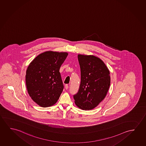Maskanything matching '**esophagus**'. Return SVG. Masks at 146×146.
<instances>
[{"mask_svg": "<svg viewBox=\"0 0 146 146\" xmlns=\"http://www.w3.org/2000/svg\"><path fill=\"white\" fill-rule=\"evenodd\" d=\"M65 88H66V90H68V88H69V86H68V84H66V85H65Z\"/></svg>", "mask_w": 146, "mask_h": 146, "instance_id": "esophagus-1", "label": "esophagus"}]
</instances>
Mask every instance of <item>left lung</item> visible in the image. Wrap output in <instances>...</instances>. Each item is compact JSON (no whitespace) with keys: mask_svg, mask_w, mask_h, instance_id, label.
Returning a JSON list of instances; mask_svg holds the SVG:
<instances>
[{"mask_svg":"<svg viewBox=\"0 0 146 146\" xmlns=\"http://www.w3.org/2000/svg\"><path fill=\"white\" fill-rule=\"evenodd\" d=\"M81 71L75 104L83 110H92L105 99L110 85V71L103 61L93 55L78 54Z\"/></svg>","mask_w":146,"mask_h":146,"instance_id":"1","label":"left lung"}]
</instances>
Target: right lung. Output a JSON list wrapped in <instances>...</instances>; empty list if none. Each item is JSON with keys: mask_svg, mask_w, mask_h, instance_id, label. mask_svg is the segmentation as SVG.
Returning <instances> with one entry per match:
<instances>
[{"mask_svg": "<svg viewBox=\"0 0 146 146\" xmlns=\"http://www.w3.org/2000/svg\"><path fill=\"white\" fill-rule=\"evenodd\" d=\"M68 55L66 52H44L36 56L27 68V91L39 106L45 108L53 106L60 97L64 85L59 71Z\"/></svg>", "mask_w": 146, "mask_h": 146, "instance_id": "right-lung-1", "label": "right lung"}]
</instances>
